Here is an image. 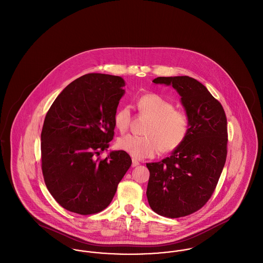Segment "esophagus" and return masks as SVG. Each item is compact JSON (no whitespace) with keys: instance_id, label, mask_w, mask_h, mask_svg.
<instances>
[{"instance_id":"esophagus-1","label":"esophagus","mask_w":263,"mask_h":263,"mask_svg":"<svg viewBox=\"0 0 263 263\" xmlns=\"http://www.w3.org/2000/svg\"><path fill=\"white\" fill-rule=\"evenodd\" d=\"M139 164V161L137 160V159H135V158H133L132 159V166L134 167V166H137Z\"/></svg>"}]
</instances>
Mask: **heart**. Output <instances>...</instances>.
I'll list each match as a JSON object with an SVG mask.
<instances>
[{"label": "heart", "mask_w": 263, "mask_h": 263, "mask_svg": "<svg viewBox=\"0 0 263 263\" xmlns=\"http://www.w3.org/2000/svg\"><path fill=\"white\" fill-rule=\"evenodd\" d=\"M141 114L151 118L144 131L146 135H125L117 146L134 158H153L161 151L171 153L180 147L188 136L190 122L187 114L175 108L174 105L158 95H144L137 103ZM132 120L129 106L120 107L114 118L116 128L125 133Z\"/></svg>", "instance_id": "obj_1"}]
</instances>
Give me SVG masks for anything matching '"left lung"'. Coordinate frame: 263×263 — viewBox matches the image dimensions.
Instances as JSON below:
<instances>
[{
    "mask_svg": "<svg viewBox=\"0 0 263 263\" xmlns=\"http://www.w3.org/2000/svg\"><path fill=\"white\" fill-rule=\"evenodd\" d=\"M181 96L190 129L183 144L168 158L146 163V196L159 215L177 218L200 210L217 185L227 158L228 127L222 105L208 88L189 76L158 77Z\"/></svg>",
    "mask_w": 263,
    "mask_h": 263,
    "instance_id": "8db88e82",
    "label": "left lung"
}]
</instances>
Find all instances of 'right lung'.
<instances>
[{
  "label": "right lung",
  "instance_id": "obj_1",
  "mask_svg": "<svg viewBox=\"0 0 263 263\" xmlns=\"http://www.w3.org/2000/svg\"><path fill=\"white\" fill-rule=\"evenodd\" d=\"M123 86L120 76L83 75L63 89L46 115L42 170L48 190L65 210L82 215L105 210L131 166L123 151L100 158L114 138Z\"/></svg>",
  "mask_w": 263,
  "mask_h": 263
}]
</instances>
